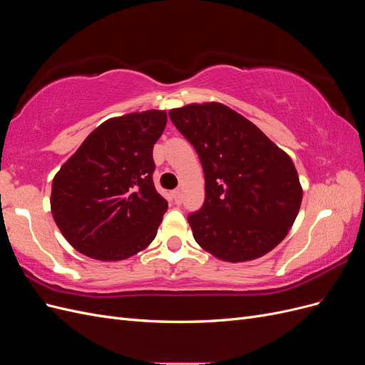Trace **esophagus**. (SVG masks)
<instances>
[{
	"label": "esophagus",
	"instance_id": "34e87169",
	"mask_svg": "<svg viewBox=\"0 0 365 365\" xmlns=\"http://www.w3.org/2000/svg\"><path fill=\"white\" fill-rule=\"evenodd\" d=\"M172 197H173V201L176 204H180L181 202V190H173L172 192Z\"/></svg>",
	"mask_w": 365,
	"mask_h": 365
}]
</instances>
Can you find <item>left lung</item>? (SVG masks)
Instances as JSON below:
<instances>
[{"label":"left lung","mask_w":365,"mask_h":365,"mask_svg":"<svg viewBox=\"0 0 365 365\" xmlns=\"http://www.w3.org/2000/svg\"><path fill=\"white\" fill-rule=\"evenodd\" d=\"M169 115L204 170V205L187 217L197 245L231 263L259 259L277 247L303 200L288 153L222 103H190Z\"/></svg>","instance_id":"1"}]
</instances>
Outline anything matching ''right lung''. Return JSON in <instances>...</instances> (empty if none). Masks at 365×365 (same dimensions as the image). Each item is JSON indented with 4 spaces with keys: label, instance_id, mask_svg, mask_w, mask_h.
<instances>
[{
    "label": "right lung",
    "instance_id": "add662e5",
    "mask_svg": "<svg viewBox=\"0 0 365 365\" xmlns=\"http://www.w3.org/2000/svg\"><path fill=\"white\" fill-rule=\"evenodd\" d=\"M165 123L161 109L108 118L54 175L51 215L74 250L118 262L155 239L168 201L152 181V150Z\"/></svg>",
    "mask_w": 365,
    "mask_h": 365
}]
</instances>
